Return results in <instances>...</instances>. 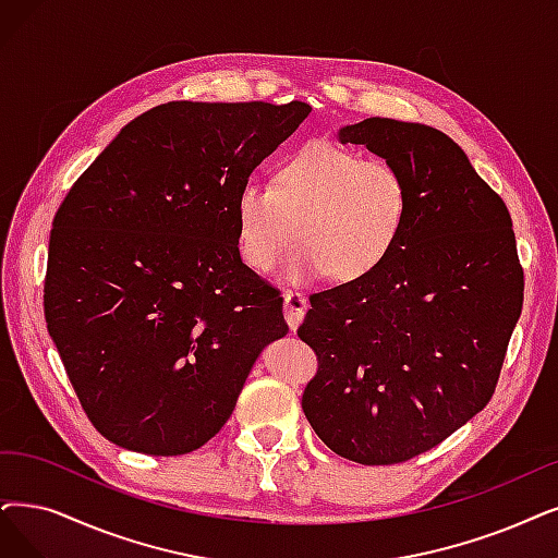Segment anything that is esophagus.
<instances>
[{"mask_svg":"<svg viewBox=\"0 0 558 558\" xmlns=\"http://www.w3.org/2000/svg\"><path fill=\"white\" fill-rule=\"evenodd\" d=\"M306 314V298L300 291H286L283 293V316L288 327L293 331L298 329V325L304 320Z\"/></svg>","mask_w":558,"mask_h":558,"instance_id":"1","label":"esophagus"}]
</instances>
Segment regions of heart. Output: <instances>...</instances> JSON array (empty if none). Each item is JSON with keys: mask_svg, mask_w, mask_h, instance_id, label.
<instances>
[{"mask_svg": "<svg viewBox=\"0 0 558 558\" xmlns=\"http://www.w3.org/2000/svg\"><path fill=\"white\" fill-rule=\"evenodd\" d=\"M410 206L408 175L398 165L314 142L277 162L272 185L247 181L238 190V250L254 272H270L298 235L281 265L286 279L331 272L339 281H356L396 252Z\"/></svg>", "mask_w": 558, "mask_h": 558, "instance_id": "obj_1", "label": "heart"}]
</instances>
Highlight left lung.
<instances>
[{
  "mask_svg": "<svg viewBox=\"0 0 558 558\" xmlns=\"http://www.w3.org/2000/svg\"><path fill=\"white\" fill-rule=\"evenodd\" d=\"M339 140L403 169L412 206L380 270L308 298L298 337L318 371L302 410L341 458L398 464L489 403L522 314L524 272L506 204L451 137L373 117Z\"/></svg>",
  "mask_w": 558,
  "mask_h": 558,
  "instance_id": "obj_1",
  "label": "left lung"
}]
</instances>
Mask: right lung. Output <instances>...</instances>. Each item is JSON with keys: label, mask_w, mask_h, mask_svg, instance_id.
<instances>
[{"label": "right lung", "mask_w": 558, "mask_h": 558, "mask_svg": "<svg viewBox=\"0 0 558 558\" xmlns=\"http://www.w3.org/2000/svg\"><path fill=\"white\" fill-rule=\"evenodd\" d=\"M272 102H167L130 121L61 202L43 306L94 428L183 456L233 414L283 298L240 260L235 196L308 117Z\"/></svg>", "instance_id": "1"}]
</instances>
